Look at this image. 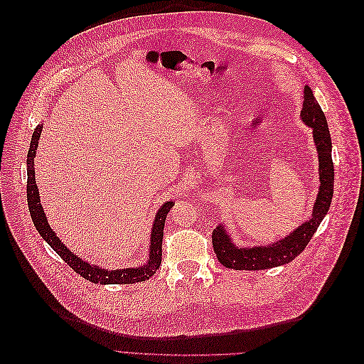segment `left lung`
Here are the masks:
<instances>
[{
    "label": "left lung",
    "mask_w": 364,
    "mask_h": 364,
    "mask_svg": "<svg viewBox=\"0 0 364 364\" xmlns=\"http://www.w3.org/2000/svg\"><path fill=\"white\" fill-rule=\"evenodd\" d=\"M304 123L313 129V138L318 155V186L317 199L313 206V214L305 223L297 226L290 235L277 243L255 247H238L232 243L229 232L223 225L214 229L213 247L217 259L228 269L235 270H264L284 266L293 261L310 243L318 225L329 211L334 194V164L331 158V135L325 114L318 106L311 87L305 86L304 106L301 111Z\"/></svg>",
    "instance_id": "obj_1"
}]
</instances>
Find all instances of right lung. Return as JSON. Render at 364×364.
I'll return each mask as SVG.
<instances>
[{
  "label": "right lung",
  "instance_id": "1",
  "mask_svg": "<svg viewBox=\"0 0 364 364\" xmlns=\"http://www.w3.org/2000/svg\"><path fill=\"white\" fill-rule=\"evenodd\" d=\"M42 126L43 124H39L35 129V132H33L28 155H27V202H28L31 220L33 223H35L41 237L47 241V243L51 246V249L56 252L75 273H79L80 277L94 284H135L153 277L161 266L164 225H165V218H167V214L170 213L174 202L170 200L167 203H164L158 209L155 222H153L151 237H150V253L146 264H141L139 267L107 270L100 266H94V264L86 262L80 257L74 255L70 249H67V246L62 243V240H59V237L54 234V230H51L47 222V215L43 213L42 205H41L39 190L35 179V156H36V149L41 138Z\"/></svg>",
  "mask_w": 364,
  "mask_h": 364
}]
</instances>
